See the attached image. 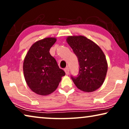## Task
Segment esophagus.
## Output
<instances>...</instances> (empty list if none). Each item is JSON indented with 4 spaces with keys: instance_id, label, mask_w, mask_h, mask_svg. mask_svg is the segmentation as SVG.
Listing matches in <instances>:
<instances>
[{
    "instance_id": "34e87169",
    "label": "esophagus",
    "mask_w": 129,
    "mask_h": 129,
    "mask_svg": "<svg viewBox=\"0 0 129 129\" xmlns=\"http://www.w3.org/2000/svg\"><path fill=\"white\" fill-rule=\"evenodd\" d=\"M64 72L65 73H66V74L67 75H68L69 74V69L68 68H66L64 69Z\"/></svg>"
}]
</instances>
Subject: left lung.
<instances>
[{
	"label": "left lung",
	"instance_id": "8db88e82",
	"mask_svg": "<svg viewBox=\"0 0 129 129\" xmlns=\"http://www.w3.org/2000/svg\"><path fill=\"white\" fill-rule=\"evenodd\" d=\"M66 42L76 55L79 63V74L72 77L76 86L84 92H92L103 84L108 65L101 48L85 36H69Z\"/></svg>",
	"mask_w": 129,
	"mask_h": 129
}]
</instances>
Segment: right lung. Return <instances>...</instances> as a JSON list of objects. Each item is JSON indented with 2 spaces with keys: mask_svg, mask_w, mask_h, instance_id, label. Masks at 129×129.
Returning <instances> with one entry per match:
<instances>
[{
  "mask_svg": "<svg viewBox=\"0 0 129 129\" xmlns=\"http://www.w3.org/2000/svg\"><path fill=\"white\" fill-rule=\"evenodd\" d=\"M56 40L55 38H46L36 42L24 59L23 69L26 83L31 90L41 96L55 91L65 75L49 52Z\"/></svg>",
  "mask_w": 129,
  "mask_h": 129,
  "instance_id": "1",
  "label": "right lung"
}]
</instances>
